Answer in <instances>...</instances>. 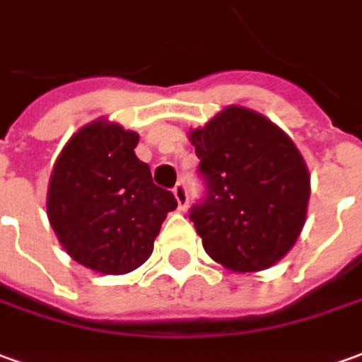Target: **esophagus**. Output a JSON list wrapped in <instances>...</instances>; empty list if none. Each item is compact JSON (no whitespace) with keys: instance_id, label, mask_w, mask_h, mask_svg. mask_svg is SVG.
<instances>
[{"instance_id":"esophagus-1","label":"esophagus","mask_w":362,"mask_h":362,"mask_svg":"<svg viewBox=\"0 0 362 362\" xmlns=\"http://www.w3.org/2000/svg\"><path fill=\"white\" fill-rule=\"evenodd\" d=\"M174 196L178 199V207L180 209H186L188 207V189H186V184L184 182H178L176 186H174Z\"/></svg>"}]
</instances>
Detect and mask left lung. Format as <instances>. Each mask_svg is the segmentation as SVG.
Wrapping results in <instances>:
<instances>
[{
    "label": "left lung",
    "instance_id": "1",
    "mask_svg": "<svg viewBox=\"0 0 362 362\" xmlns=\"http://www.w3.org/2000/svg\"><path fill=\"white\" fill-rule=\"evenodd\" d=\"M189 141L206 182L189 219L206 252L233 272L272 267L308 214L310 173L292 139L257 111L229 105Z\"/></svg>",
    "mask_w": 362,
    "mask_h": 362
}]
</instances>
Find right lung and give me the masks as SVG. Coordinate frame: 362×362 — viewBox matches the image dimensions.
<instances>
[{"mask_svg": "<svg viewBox=\"0 0 362 362\" xmlns=\"http://www.w3.org/2000/svg\"><path fill=\"white\" fill-rule=\"evenodd\" d=\"M139 135L98 119L72 135L49 182L47 214L60 245L80 264L125 274L145 262L178 202L135 155Z\"/></svg>", "mask_w": 362, "mask_h": 362, "instance_id": "add662e5", "label": "right lung"}]
</instances>
